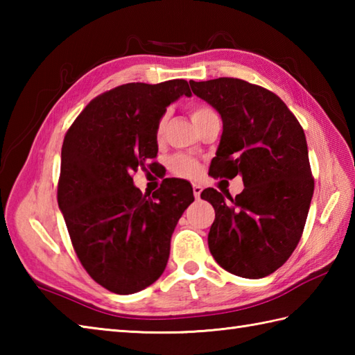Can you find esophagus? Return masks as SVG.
<instances>
[{"label":"esophagus","mask_w":355,"mask_h":355,"mask_svg":"<svg viewBox=\"0 0 355 355\" xmlns=\"http://www.w3.org/2000/svg\"><path fill=\"white\" fill-rule=\"evenodd\" d=\"M192 189H193V197L198 200V198H200V195H201V192H202V187H201L200 184H193V186H192Z\"/></svg>","instance_id":"esophagus-1"}]
</instances>
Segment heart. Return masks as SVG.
Instances as JSON below:
<instances>
[{
    "label": "heart",
    "mask_w": 355,
    "mask_h": 355,
    "mask_svg": "<svg viewBox=\"0 0 355 355\" xmlns=\"http://www.w3.org/2000/svg\"><path fill=\"white\" fill-rule=\"evenodd\" d=\"M191 112V119L193 125L197 126L202 120L207 119L209 116H214L216 112L209 107V105H192L189 108ZM166 123H168V114L162 116L158 119L157 126H155V139L160 141L164 135V130H166ZM171 169L172 172L175 173L178 177H184V178H195L200 173V163L198 160H195L193 157L184 155V154H178L171 160Z\"/></svg>",
    "instance_id": "1"
}]
</instances>
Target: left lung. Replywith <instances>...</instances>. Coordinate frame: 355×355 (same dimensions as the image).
Returning a JSON list of instances; mask_svg holds the SVG:
<instances>
[{
    "instance_id": "left-lung-1",
    "label": "left lung",
    "mask_w": 355,
    "mask_h": 355,
    "mask_svg": "<svg viewBox=\"0 0 355 355\" xmlns=\"http://www.w3.org/2000/svg\"><path fill=\"white\" fill-rule=\"evenodd\" d=\"M189 84L223 119L212 177L241 175L244 183L235 198L212 187L201 192L215 209L209 250L232 275L266 277L297 247L310 210L314 180L305 132L267 88L235 78Z\"/></svg>"
}]
</instances>
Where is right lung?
<instances>
[{
	"instance_id": "obj_1",
	"label": "right lung",
	"mask_w": 355,
	"mask_h": 355,
	"mask_svg": "<svg viewBox=\"0 0 355 355\" xmlns=\"http://www.w3.org/2000/svg\"><path fill=\"white\" fill-rule=\"evenodd\" d=\"M183 94H192L184 79L116 87L89 102L65 134L58 205L82 267L116 294L162 276L173 229L193 201L184 180L166 178L153 197L132 183L157 157L158 119Z\"/></svg>"
}]
</instances>
